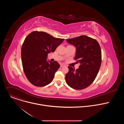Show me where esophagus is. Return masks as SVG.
Segmentation results:
<instances>
[{
	"label": "esophagus",
	"mask_w": 124,
	"mask_h": 124,
	"mask_svg": "<svg viewBox=\"0 0 124 124\" xmlns=\"http://www.w3.org/2000/svg\"><path fill=\"white\" fill-rule=\"evenodd\" d=\"M65 67V65H63V64L60 65V67H61V68H62V67Z\"/></svg>",
	"instance_id": "1"
}]
</instances>
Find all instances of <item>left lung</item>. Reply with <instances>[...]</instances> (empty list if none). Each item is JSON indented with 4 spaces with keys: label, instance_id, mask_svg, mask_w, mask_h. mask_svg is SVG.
<instances>
[{
    "label": "left lung",
    "instance_id": "1",
    "mask_svg": "<svg viewBox=\"0 0 124 124\" xmlns=\"http://www.w3.org/2000/svg\"><path fill=\"white\" fill-rule=\"evenodd\" d=\"M66 41L76 47L75 60L80 63L76 70L68 66L66 83L74 89H85L93 83L100 70L101 63L100 46L96 40L85 35Z\"/></svg>",
    "mask_w": 124,
    "mask_h": 124
}]
</instances>
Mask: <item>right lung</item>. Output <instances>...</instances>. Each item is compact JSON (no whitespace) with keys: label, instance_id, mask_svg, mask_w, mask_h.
Wrapping results in <instances>:
<instances>
[{"label":"right lung","instance_id":"1","mask_svg":"<svg viewBox=\"0 0 124 124\" xmlns=\"http://www.w3.org/2000/svg\"><path fill=\"white\" fill-rule=\"evenodd\" d=\"M64 40L37 31L25 38L21 50L22 61L24 74L32 84L43 87L53 80L60 65L57 61L48 62L47 54L54 52Z\"/></svg>","mask_w":124,"mask_h":124}]
</instances>
